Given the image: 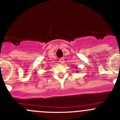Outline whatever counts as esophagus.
I'll list each match as a JSON object with an SVG mask.
<instances>
[{
  "instance_id": "obj_1",
  "label": "esophagus",
  "mask_w": 120,
  "mask_h": 120,
  "mask_svg": "<svg viewBox=\"0 0 120 120\" xmlns=\"http://www.w3.org/2000/svg\"><path fill=\"white\" fill-rule=\"evenodd\" d=\"M59 61H60V63L61 64H63L64 63V60L63 58H61V59H60V60H59Z\"/></svg>"
}]
</instances>
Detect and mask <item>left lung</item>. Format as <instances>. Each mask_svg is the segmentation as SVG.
<instances>
[{"mask_svg": "<svg viewBox=\"0 0 120 120\" xmlns=\"http://www.w3.org/2000/svg\"><path fill=\"white\" fill-rule=\"evenodd\" d=\"M76 72H78V71H76Z\"/></svg>", "mask_w": 120, "mask_h": 120, "instance_id": "left-lung-1", "label": "left lung"}]
</instances>
